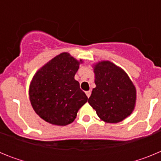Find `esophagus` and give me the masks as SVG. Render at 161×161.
Returning <instances> with one entry per match:
<instances>
[{
  "label": "esophagus",
  "mask_w": 161,
  "mask_h": 161,
  "mask_svg": "<svg viewBox=\"0 0 161 161\" xmlns=\"http://www.w3.org/2000/svg\"><path fill=\"white\" fill-rule=\"evenodd\" d=\"M85 93H86V96H87L88 97H89L91 95V91H86V92H85Z\"/></svg>",
  "instance_id": "obj_1"
}]
</instances>
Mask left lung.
<instances>
[{
    "label": "left lung",
    "instance_id": "8db88e82",
    "mask_svg": "<svg viewBox=\"0 0 161 161\" xmlns=\"http://www.w3.org/2000/svg\"><path fill=\"white\" fill-rule=\"evenodd\" d=\"M96 88L88 102L106 123H116L132 113L136 100L135 85L126 72L109 61L94 67Z\"/></svg>",
    "mask_w": 161,
    "mask_h": 161
}]
</instances>
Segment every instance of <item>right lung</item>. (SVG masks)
Segmentation results:
<instances>
[{
    "label": "right lung",
    "mask_w": 161,
    "mask_h": 161,
    "mask_svg": "<svg viewBox=\"0 0 161 161\" xmlns=\"http://www.w3.org/2000/svg\"><path fill=\"white\" fill-rule=\"evenodd\" d=\"M82 60L64 52L35 73L30 85L31 103L35 113L51 124L66 126L76 119L88 97L74 79Z\"/></svg>",
    "instance_id": "add662e5"
}]
</instances>
